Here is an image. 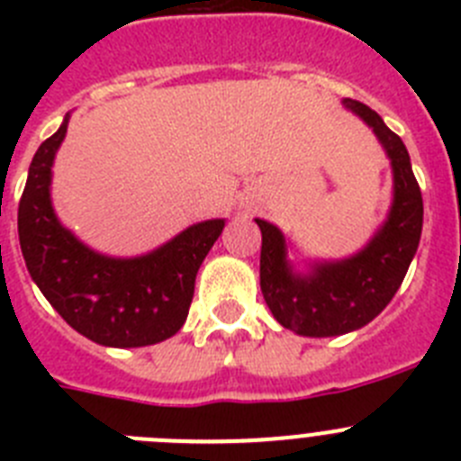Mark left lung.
<instances>
[{
  "mask_svg": "<svg viewBox=\"0 0 461 461\" xmlns=\"http://www.w3.org/2000/svg\"><path fill=\"white\" fill-rule=\"evenodd\" d=\"M367 122L393 164L394 198L378 233L356 256L313 263L309 275L293 272L286 240L272 223L256 219L260 244V291L272 316L303 337H337L374 321L404 281L422 233V194L404 142L369 105L344 99Z\"/></svg>",
  "mask_w": 461,
  "mask_h": 461,
  "instance_id": "1",
  "label": "left lung"
}]
</instances>
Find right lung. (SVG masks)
<instances>
[{
    "label": "right lung",
    "mask_w": 461,
    "mask_h": 461,
    "mask_svg": "<svg viewBox=\"0 0 461 461\" xmlns=\"http://www.w3.org/2000/svg\"><path fill=\"white\" fill-rule=\"evenodd\" d=\"M68 115L32 158L18 205L24 266L57 313L87 339L113 348L158 344L185 325L198 267L223 230L210 219L138 258H110L59 223L50 203L55 154Z\"/></svg>",
    "instance_id": "obj_1"
}]
</instances>
